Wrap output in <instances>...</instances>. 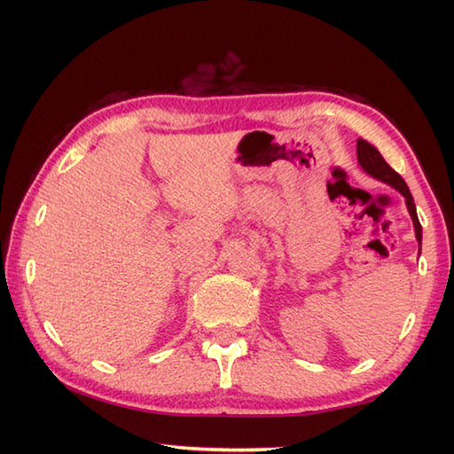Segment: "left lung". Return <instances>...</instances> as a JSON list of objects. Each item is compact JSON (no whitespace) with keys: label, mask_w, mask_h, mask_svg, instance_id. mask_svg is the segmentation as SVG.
Segmentation results:
<instances>
[{"label":"left lung","mask_w":454,"mask_h":454,"mask_svg":"<svg viewBox=\"0 0 454 454\" xmlns=\"http://www.w3.org/2000/svg\"><path fill=\"white\" fill-rule=\"evenodd\" d=\"M356 161H359V166L363 168L364 173H369L372 179H379L382 183H387V185L396 189L400 195L406 199V207L408 212L411 216L413 222V232H416V239L419 244V252H421V224H419V218H418V212H416V202H413L411 192L406 185V181L402 179V176L398 171H394L384 158L380 156V152L376 150L371 142H366L363 138L356 140Z\"/></svg>","instance_id":"left-lung-1"}]
</instances>
